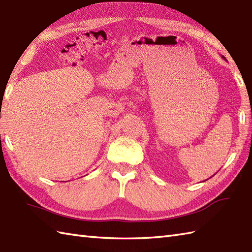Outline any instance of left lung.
Listing matches in <instances>:
<instances>
[{
	"mask_svg": "<svg viewBox=\"0 0 252 252\" xmlns=\"http://www.w3.org/2000/svg\"><path fill=\"white\" fill-rule=\"evenodd\" d=\"M222 57H223V58H224V56H222Z\"/></svg>",
	"mask_w": 252,
	"mask_h": 252,
	"instance_id": "1",
	"label": "left lung"
}]
</instances>
